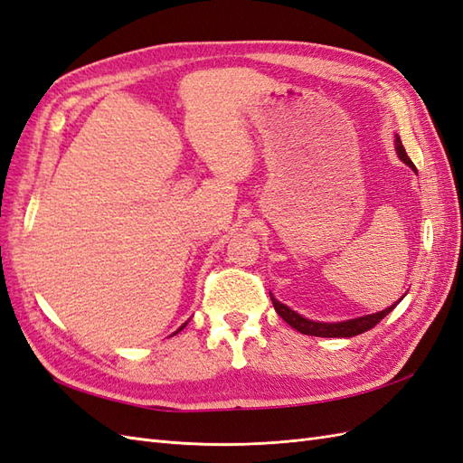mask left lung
Masks as SVG:
<instances>
[{"label":"left lung","instance_id":"8db88e82","mask_svg":"<svg viewBox=\"0 0 463 463\" xmlns=\"http://www.w3.org/2000/svg\"><path fill=\"white\" fill-rule=\"evenodd\" d=\"M395 150L399 154V158L405 162L409 168L412 172H417V168H414V164L411 162V158L407 156L405 148H402V142L397 135L395 138ZM271 298V303H274V309L276 313L286 321L289 326H293L295 330H299L301 335H309V336H321V338H352L355 335H362V333H367V330L373 328L379 321H382L383 317H387L391 311L395 309V307L399 305V299L395 305L387 307L385 311H379V313H373V315H365V317H358V318H350V321H342V323H318V321H311V318H305L301 317L299 313L291 311L288 305L279 303L274 295L269 293Z\"/></svg>","mask_w":463,"mask_h":463}]
</instances>
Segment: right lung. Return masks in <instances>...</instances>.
Returning <instances> with one entry per match:
<instances>
[{"label":"right lung","instance_id":"right-lung-1","mask_svg":"<svg viewBox=\"0 0 463 463\" xmlns=\"http://www.w3.org/2000/svg\"><path fill=\"white\" fill-rule=\"evenodd\" d=\"M184 326H185V325H184ZM184 326H182V328H184ZM182 328H180V330H182Z\"/></svg>","mask_w":463,"mask_h":463}]
</instances>
